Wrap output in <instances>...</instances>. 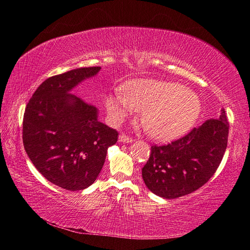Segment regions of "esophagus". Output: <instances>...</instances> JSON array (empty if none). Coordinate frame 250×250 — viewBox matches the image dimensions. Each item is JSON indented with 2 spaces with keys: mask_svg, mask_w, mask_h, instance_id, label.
<instances>
[{
  "mask_svg": "<svg viewBox=\"0 0 250 250\" xmlns=\"http://www.w3.org/2000/svg\"><path fill=\"white\" fill-rule=\"evenodd\" d=\"M118 141L121 143H131L132 142V139H130L129 137H126L125 134H120L119 138H118Z\"/></svg>",
  "mask_w": 250,
  "mask_h": 250,
  "instance_id": "esophagus-1",
  "label": "esophagus"
}]
</instances>
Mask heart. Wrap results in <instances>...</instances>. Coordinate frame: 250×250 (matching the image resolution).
Segmentation results:
<instances>
[{
	"mask_svg": "<svg viewBox=\"0 0 250 250\" xmlns=\"http://www.w3.org/2000/svg\"><path fill=\"white\" fill-rule=\"evenodd\" d=\"M110 117L120 121L132 110L142 111V125L152 138L172 141L195 125L202 111L196 92L181 83L156 79H137L122 87V95L105 99Z\"/></svg>",
	"mask_w": 250,
	"mask_h": 250,
	"instance_id": "b5f03b06",
	"label": "heart"
}]
</instances>
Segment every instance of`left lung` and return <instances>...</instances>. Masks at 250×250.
<instances>
[{
    "mask_svg": "<svg viewBox=\"0 0 250 250\" xmlns=\"http://www.w3.org/2000/svg\"><path fill=\"white\" fill-rule=\"evenodd\" d=\"M228 125L225 110L218 119H209L180 140L151 147L142 168L146 188L160 197L173 200L204 185L217 170L227 147Z\"/></svg>",
    "mask_w": 250,
    "mask_h": 250,
    "instance_id": "obj_1",
    "label": "left lung"
}]
</instances>
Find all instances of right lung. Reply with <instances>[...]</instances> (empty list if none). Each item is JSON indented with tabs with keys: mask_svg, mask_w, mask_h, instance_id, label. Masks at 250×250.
<instances>
[{
	"mask_svg": "<svg viewBox=\"0 0 250 250\" xmlns=\"http://www.w3.org/2000/svg\"><path fill=\"white\" fill-rule=\"evenodd\" d=\"M101 67H82L40 84L25 108L23 145L34 167L67 191L90 186L104 167L118 132L98 120L99 111L71 90L98 75Z\"/></svg>",
	"mask_w": 250,
	"mask_h": 250,
	"instance_id": "obj_1",
	"label": "right lung"
}]
</instances>
